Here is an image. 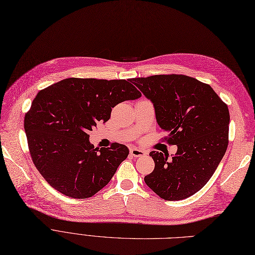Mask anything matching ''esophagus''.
Segmentation results:
<instances>
[{
	"label": "esophagus",
	"instance_id": "1",
	"mask_svg": "<svg viewBox=\"0 0 255 255\" xmlns=\"http://www.w3.org/2000/svg\"><path fill=\"white\" fill-rule=\"evenodd\" d=\"M129 153H130V155L135 156V157L144 156L145 154H146V153H145V151H144V150H142V149H139V148H135V147L130 148V150H129Z\"/></svg>",
	"mask_w": 255,
	"mask_h": 255
}]
</instances>
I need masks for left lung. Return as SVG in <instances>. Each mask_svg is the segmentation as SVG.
<instances>
[{
    "label": "left lung",
    "mask_w": 255,
    "mask_h": 255,
    "mask_svg": "<svg viewBox=\"0 0 255 255\" xmlns=\"http://www.w3.org/2000/svg\"><path fill=\"white\" fill-rule=\"evenodd\" d=\"M153 105L159 127L176 145L168 153L150 151L153 171L144 181L165 200H181L208 183L228 145L229 111L210 85L181 75L130 79Z\"/></svg>",
    "instance_id": "left-lung-1"
}]
</instances>
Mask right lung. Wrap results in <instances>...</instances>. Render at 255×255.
I'll return each mask as SVG.
<instances>
[{
    "label": "right lung",
    "instance_id": "obj_1",
    "mask_svg": "<svg viewBox=\"0 0 255 255\" xmlns=\"http://www.w3.org/2000/svg\"><path fill=\"white\" fill-rule=\"evenodd\" d=\"M141 98L130 79L68 78L38 92L25 116L34 165L54 189L71 198L93 196L128 155L124 144H90L88 132L110 119L112 108Z\"/></svg>",
    "mask_w": 255,
    "mask_h": 255
}]
</instances>
